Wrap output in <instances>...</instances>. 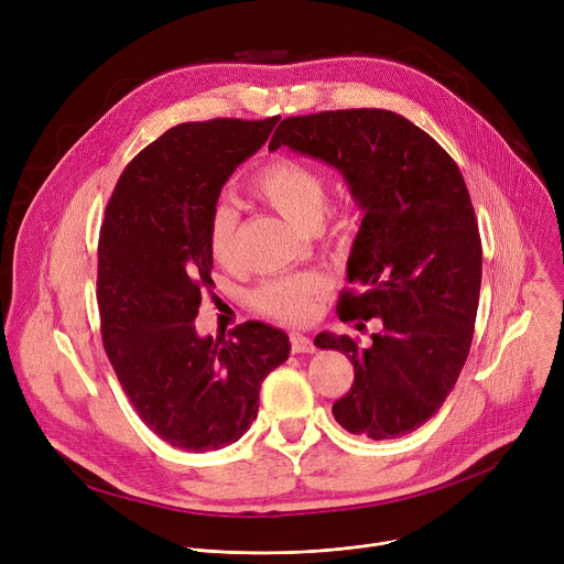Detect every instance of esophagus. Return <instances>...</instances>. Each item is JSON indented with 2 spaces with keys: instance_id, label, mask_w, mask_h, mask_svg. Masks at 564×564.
I'll return each instance as SVG.
<instances>
[{
  "instance_id": "34e87169",
  "label": "esophagus",
  "mask_w": 564,
  "mask_h": 564,
  "mask_svg": "<svg viewBox=\"0 0 564 564\" xmlns=\"http://www.w3.org/2000/svg\"><path fill=\"white\" fill-rule=\"evenodd\" d=\"M290 348L292 352H314V344L310 337L301 335V333H290Z\"/></svg>"
}]
</instances>
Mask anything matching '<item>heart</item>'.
I'll return each mask as SVG.
<instances>
[{"label": "heart", "mask_w": 564, "mask_h": 564, "mask_svg": "<svg viewBox=\"0 0 564 564\" xmlns=\"http://www.w3.org/2000/svg\"><path fill=\"white\" fill-rule=\"evenodd\" d=\"M250 192L281 214L301 231H314L328 212L326 174L290 155H276L261 165L250 183ZM207 250L212 259L231 268L238 259V212L227 200H216L207 218ZM328 292V281L316 272L272 279L252 292L257 312L283 321L303 324L314 312V303Z\"/></svg>", "instance_id": "b5f03b06"}]
</instances>
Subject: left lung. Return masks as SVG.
Returning <instances> with one entry per match:
<instances>
[{
    "label": "left lung",
    "instance_id": "left-lung-1",
    "mask_svg": "<svg viewBox=\"0 0 564 564\" xmlns=\"http://www.w3.org/2000/svg\"><path fill=\"white\" fill-rule=\"evenodd\" d=\"M281 144L339 170L364 212L348 259L355 283L341 321L379 318L370 346L321 333L314 346L355 366L335 420L355 435L394 440L444 404L470 350L481 283V240L455 160L420 127L386 109L285 118Z\"/></svg>",
    "mask_w": 564,
    "mask_h": 564
}]
</instances>
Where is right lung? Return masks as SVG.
<instances>
[{
  "instance_id": "1",
  "label": "right lung",
  "mask_w": 564,
  "mask_h": 564,
  "mask_svg": "<svg viewBox=\"0 0 564 564\" xmlns=\"http://www.w3.org/2000/svg\"><path fill=\"white\" fill-rule=\"evenodd\" d=\"M276 122L279 116L172 127L124 167L105 209L102 344L138 417L183 451H216L243 437L263 379L290 355L288 335L261 321L216 341L194 326L200 292L214 285L209 209Z\"/></svg>"
}]
</instances>
